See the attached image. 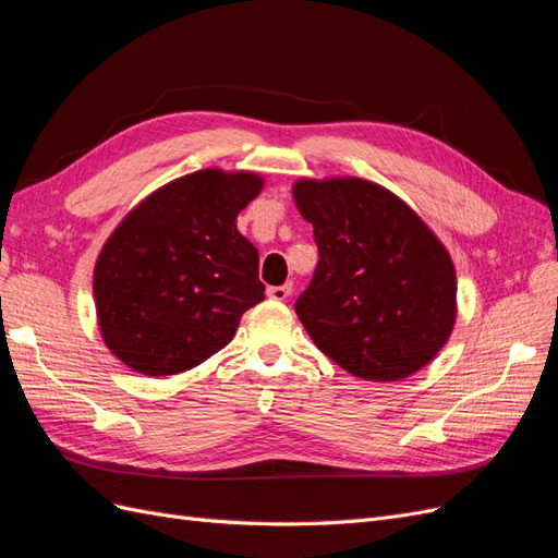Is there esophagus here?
<instances>
[{
  "instance_id": "obj_1",
  "label": "esophagus",
  "mask_w": 558,
  "mask_h": 558,
  "mask_svg": "<svg viewBox=\"0 0 558 558\" xmlns=\"http://www.w3.org/2000/svg\"><path fill=\"white\" fill-rule=\"evenodd\" d=\"M292 294V284H280V287H268L266 296L274 299V301H284L287 296Z\"/></svg>"
}]
</instances>
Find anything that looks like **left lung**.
<instances>
[{"mask_svg": "<svg viewBox=\"0 0 558 558\" xmlns=\"http://www.w3.org/2000/svg\"><path fill=\"white\" fill-rule=\"evenodd\" d=\"M292 194L319 250L294 305L313 343L368 383L424 368L457 322V271L440 239L364 178H301Z\"/></svg>", "mask_w": 558, "mask_h": 558, "instance_id": "left-lung-1", "label": "left lung"}]
</instances>
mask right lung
Masks as SVG:
<instances>
[{
  "mask_svg": "<svg viewBox=\"0 0 558 558\" xmlns=\"http://www.w3.org/2000/svg\"><path fill=\"white\" fill-rule=\"evenodd\" d=\"M264 187L255 171L202 169L134 206L95 264L106 348L150 377L190 371L220 352L264 301L259 253L236 227Z\"/></svg>",
  "mask_w": 558,
  "mask_h": 558,
  "instance_id": "add662e5",
  "label": "right lung"
}]
</instances>
